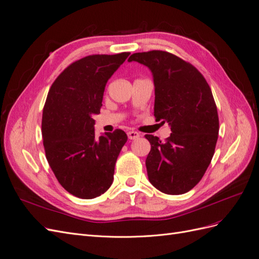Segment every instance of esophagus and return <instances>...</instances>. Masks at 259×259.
Segmentation results:
<instances>
[{"instance_id": "esophagus-1", "label": "esophagus", "mask_w": 259, "mask_h": 259, "mask_svg": "<svg viewBox=\"0 0 259 259\" xmlns=\"http://www.w3.org/2000/svg\"><path fill=\"white\" fill-rule=\"evenodd\" d=\"M127 136H128V138L130 139H137V138H139V136H140V134L138 132H135V131H130L128 133H127Z\"/></svg>"}]
</instances>
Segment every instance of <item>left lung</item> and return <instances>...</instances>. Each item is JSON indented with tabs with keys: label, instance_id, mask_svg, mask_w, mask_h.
<instances>
[{
	"label": "left lung",
	"instance_id": "left-lung-1",
	"mask_svg": "<svg viewBox=\"0 0 259 259\" xmlns=\"http://www.w3.org/2000/svg\"><path fill=\"white\" fill-rule=\"evenodd\" d=\"M151 70L154 116L170 125V136L145 137L151 145L146 166L149 182L166 194H183L197 185L209 165L218 138L217 107L209 85L199 70L164 51L135 53Z\"/></svg>",
	"mask_w": 259,
	"mask_h": 259
}]
</instances>
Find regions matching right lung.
<instances>
[{
	"mask_svg": "<svg viewBox=\"0 0 259 259\" xmlns=\"http://www.w3.org/2000/svg\"><path fill=\"white\" fill-rule=\"evenodd\" d=\"M130 53L90 55L69 65L48 94L42 115L45 155L59 184L74 197L94 199L113 182L127 136L122 130L95 135L106 84Z\"/></svg>",
	"mask_w": 259,
	"mask_h": 259,
	"instance_id": "add662e5",
	"label": "right lung"
}]
</instances>
